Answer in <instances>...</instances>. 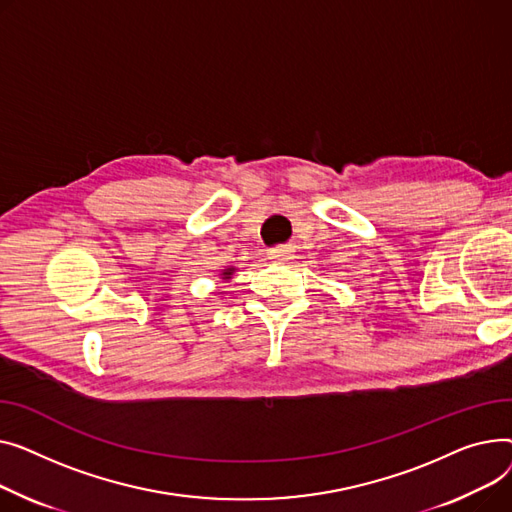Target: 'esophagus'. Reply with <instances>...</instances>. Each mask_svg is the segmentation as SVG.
<instances>
[{
	"label": "esophagus",
	"instance_id": "34e87169",
	"mask_svg": "<svg viewBox=\"0 0 512 512\" xmlns=\"http://www.w3.org/2000/svg\"><path fill=\"white\" fill-rule=\"evenodd\" d=\"M268 256H270V260H273V262L283 264V262H289V260H291V256H293V248H291V246H277V248H270V250H268Z\"/></svg>",
	"mask_w": 512,
	"mask_h": 512
}]
</instances>
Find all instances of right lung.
<instances>
[{"instance_id": "add662e5", "label": "right lung", "mask_w": 512, "mask_h": 512, "mask_svg": "<svg viewBox=\"0 0 512 512\" xmlns=\"http://www.w3.org/2000/svg\"><path fill=\"white\" fill-rule=\"evenodd\" d=\"M233 273H235V266H227V268L221 270V279H223V281H229V279L233 277Z\"/></svg>"}]
</instances>
